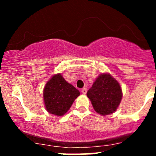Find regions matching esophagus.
<instances>
[{"mask_svg": "<svg viewBox=\"0 0 156 156\" xmlns=\"http://www.w3.org/2000/svg\"><path fill=\"white\" fill-rule=\"evenodd\" d=\"M81 92L83 93V94H87V88H83V89H81Z\"/></svg>", "mask_w": 156, "mask_h": 156, "instance_id": "esophagus-1", "label": "esophagus"}]
</instances>
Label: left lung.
<instances>
[{"label": "left lung", "mask_w": 156, "mask_h": 156, "mask_svg": "<svg viewBox=\"0 0 156 156\" xmlns=\"http://www.w3.org/2000/svg\"><path fill=\"white\" fill-rule=\"evenodd\" d=\"M87 95L95 112L105 116L117 110L122 93L117 80L109 74H101L89 89Z\"/></svg>", "instance_id": "obj_1"}]
</instances>
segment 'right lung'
<instances>
[{"mask_svg": "<svg viewBox=\"0 0 156 156\" xmlns=\"http://www.w3.org/2000/svg\"><path fill=\"white\" fill-rule=\"evenodd\" d=\"M79 94V91L67 83L62 75H55L48 80L44 89L46 110L54 115H64Z\"/></svg>", "mask_w": 156, "mask_h": 156, "instance_id": "right-lung-1", "label": "right lung"}]
</instances>
